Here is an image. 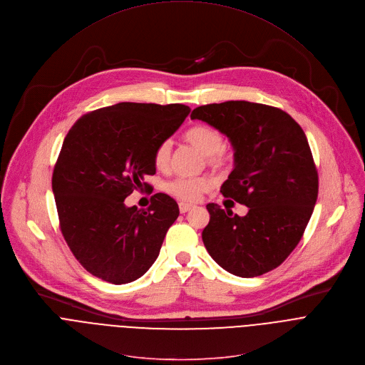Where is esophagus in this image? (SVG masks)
<instances>
[{
    "label": "esophagus",
    "instance_id": "1",
    "mask_svg": "<svg viewBox=\"0 0 365 365\" xmlns=\"http://www.w3.org/2000/svg\"><path fill=\"white\" fill-rule=\"evenodd\" d=\"M193 206L192 205H189V203H179V210H180V213H186V212H189L190 209H192Z\"/></svg>",
    "mask_w": 365,
    "mask_h": 365
}]
</instances>
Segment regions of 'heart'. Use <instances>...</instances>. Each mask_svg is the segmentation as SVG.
I'll use <instances>...</instances> for the list:
<instances>
[{"label": "heart", "mask_w": 365, "mask_h": 365, "mask_svg": "<svg viewBox=\"0 0 365 365\" xmlns=\"http://www.w3.org/2000/svg\"><path fill=\"white\" fill-rule=\"evenodd\" d=\"M183 139L205 155L209 166L215 169H223L230 163V158L225 150V136L219 129L209 125H196L185 132ZM170 153H172L170 140H163L158 145L153 156V160L158 169L168 168L170 160ZM210 187H212V179L209 176L176 178L166 183V190L172 196L183 202L199 200L203 193L210 190Z\"/></svg>", "instance_id": "1"}]
</instances>
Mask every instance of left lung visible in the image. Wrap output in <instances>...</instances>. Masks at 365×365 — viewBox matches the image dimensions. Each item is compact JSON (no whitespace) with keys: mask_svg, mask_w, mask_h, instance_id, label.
I'll return each instance as SVG.
<instances>
[{"mask_svg":"<svg viewBox=\"0 0 365 365\" xmlns=\"http://www.w3.org/2000/svg\"><path fill=\"white\" fill-rule=\"evenodd\" d=\"M190 117L229 138L235 169L220 193L250 207L237 216L206 205L210 220L202 239L209 255L242 278L275 269L299 244L318 197V172L304 130L284 110L244 100L200 106Z\"/></svg>","mask_w":365,"mask_h":365,"instance_id":"left-lung-1","label":"left lung"}]
</instances>
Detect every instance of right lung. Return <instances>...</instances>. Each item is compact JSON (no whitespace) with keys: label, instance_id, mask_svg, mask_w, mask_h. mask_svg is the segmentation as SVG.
<instances>
[{"label":"right lung","instance_id":"right-lung-1","mask_svg":"<svg viewBox=\"0 0 365 365\" xmlns=\"http://www.w3.org/2000/svg\"><path fill=\"white\" fill-rule=\"evenodd\" d=\"M185 104L118 103L83 114L68 130L53 172L60 230L81 267L121 285L140 278L159 257L179 216L175 199L152 196L146 210L125 199L156 173L158 145L185 121Z\"/></svg>","mask_w":365,"mask_h":365}]
</instances>
